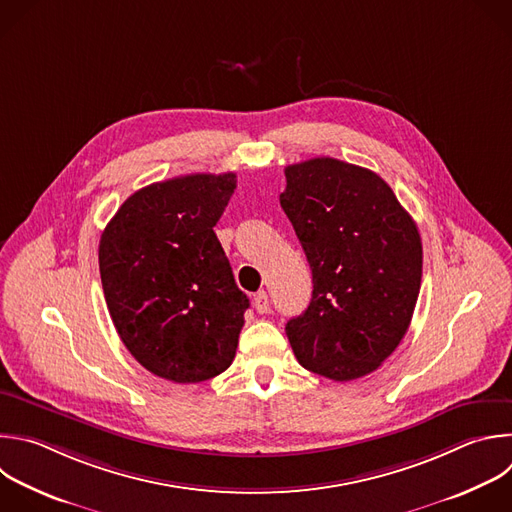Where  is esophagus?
Segmentation results:
<instances>
[{"label": "esophagus", "instance_id": "obj_1", "mask_svg": "<svg viewBox=\"0 0 512 512\" xmlns=\"http://www.w3.org/2000/svg\"><path fill=\"white\" fill-rule=\"evenodd\" d=\"M253 307L257 309V313H267L269 311V297L265 291H259L253 295Z\"/></svg>", "mask_w": 512, "mask_h": 512}]
</instances>
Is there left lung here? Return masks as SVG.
Wrapping results in <instances>:
<instances>
[{
  "label": "left lung",
  "mask_w": 512,
  "mask_h": 512,
  "mask_svg": "<svg viewBox=\"0 0 512 512\" xmlns=\"http://www.w3.org/2000/svg\"><path fill=\"white\" fill-rule=\"evenodd\" d=\"M279 195L313 275L285 333L297 362L350 382L372 374L408 331L422 281L414 219L368 168L319 156L285 168Z\"/></svg>",
  "instance_id": "8db88e82"
}]
</instances>
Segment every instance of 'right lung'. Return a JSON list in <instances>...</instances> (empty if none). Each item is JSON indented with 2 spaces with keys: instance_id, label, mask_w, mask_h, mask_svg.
Returning <instances> with one entry per match:
<instances>
[{
  "instance_id": "obj_1",
  "label": "right lung",
  "mask_w": 512,
  "mask_h": 512,
  "mask_svg": "<svg viewBox=\"0 0 512 512\" xmlns=\"http://www.w3.org/2000/svg\"><path fill=\"white\" fill-rule=\"evenodd\" d=\"M235 187V173L148 185L122 203L100 237L114 327L158 378L205 382L235 358L249 299L213 231Z\"/></svg>"
}]
</instances>
